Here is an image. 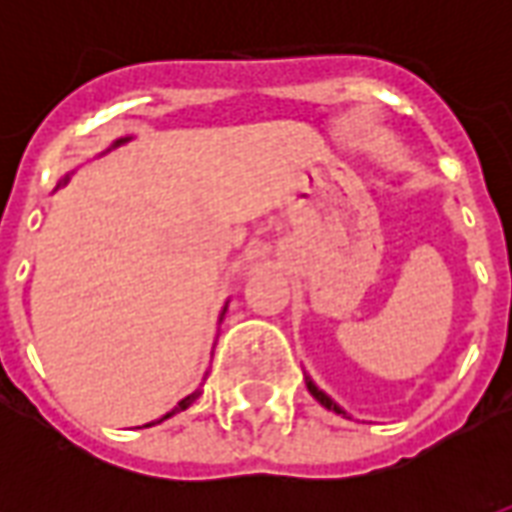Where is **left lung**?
I'll return each instance as SVG.
<instances>
[{
	"label": "left lung",
	"mask_w": 512,
	"mask_h": 512,
	"mask_svg": "<svg viewBox=\"0 0 512 512\" xmlns=\"http://www.w3.org/2000/svg\"><path fill=\"white\" fill-rule=\"evenodd\" d=\"M304 381H307V389H310V395H312V397H315V400H318V403H321V406H323V408H329V411H337V414H345L343 408L337 406V403H334L332 397L326 395V392H323L321 386L315 384V381H312V378H310V376H304Z\"/></svg>",
	"instance_id": "1"
}]
</instances>
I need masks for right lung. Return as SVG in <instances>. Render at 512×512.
<instances>
[{"instance_id":"obj_1","label":"right lung","mask_w":512,"mask_h":512,"mask_svg":"<svg viewBox=\"0 0 512 512\" xmlns=\"http://www.w3.org/2000/svg\"><path fill=\"white\" fill-rule=\"evenodd\" d=\"M128 139H131V136H123V139H117V142H112V147H109V150H115V147L126 145ZM101 156H104V153H101ZM68 180H71V175H65V178H62L60 183H57V189H62V186H65V183H68ZM57 189H54V191H57ZM227 304H230V301H224L222 312H219V323H222L224 312H227ZM197 397H200V389H197V392H191V395H186V397H183V400H180L178 406L172 408V411H167V414H164V417H161V419H156V422H150V425H158V422H164V419L175 417V414H180V411H186V408H189L191 403H194V400H197ZM150 425H147V428H150Z\"/></svg>"}]
</instances>
